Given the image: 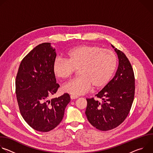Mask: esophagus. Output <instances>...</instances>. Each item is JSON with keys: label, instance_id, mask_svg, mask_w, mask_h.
Segmentation results:
<instances>
[{"label": "esophagus", "instance_id": "esophagus-1", "mask_svg": "<svg viewBox=\"0 0 153 153\" xmlns=\"http://www.w3.org/2000/svg\"><path fill=\"white\" fill-rule=\"evenodd\" d=\"M70 98H71V100H74V99H77V98H78V97H77V96H76L71 95V96H70Z\"/></svg>", "mask_w": 153, "mask_h": 153}]
</instances>
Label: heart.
<instances>
[{
  "mask_svg": "<svg viewBox=\"0 0 153 153\" xmlns=\"http://www.w3.org/2000/svg\"><path fill=\"white\" fill-rule=\"evenodd\" d=\"M67 59L56 58L53 64L54 75L67 79L76 70H79L78 78L64 85L63 92L80 96L88 92L93 86L100 89L111 80L117 67V57L110 50L97 45H83L70 50Z\"/></svg>",
  "mask_w": 153,
  "mask_h": 153,
  "instance_id": "heart-1",
  "label": "heart"
}]
</instances>
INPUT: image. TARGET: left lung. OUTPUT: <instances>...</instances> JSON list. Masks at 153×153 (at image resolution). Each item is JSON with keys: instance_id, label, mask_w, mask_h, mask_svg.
<instances>
[{"instance_id": "8db88e82", "label": "left lung", "mask_w": 153, "mask_h": 153, "mask_svg": "<svg viewBox=\"0 0 153 153\" xmlns=\"http://www.w3.org/2000/svg\"><path fill=\"white\" fill-rule=\"evenodd\" d=\"M117 54L119 66L114 77L94 98L86 99L85 114L96 128L108 131L116 128L127 117L134 100L135 79L128 58L113 45Z\"/></svg>"}]
</instances>
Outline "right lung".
<instances>
[{"instance_id":"1","label":"right lung","mask_w":153,"mask_h":153,"mask_svg":"<svg viewBox=\"0 0 153 153\" xmlns=\"http://www.w3.org/2000/svg\"><path fill=\"white\" fill-rule=\"evenodd\" d=\"M51 43L33 48L22 60L16 79V94L22 116L34 129L48 132L62 120L70 95L51 99L59 87L53 71L56 57Z\"/></svg>"}]
</instances>
